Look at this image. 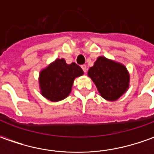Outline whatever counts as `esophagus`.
I'll return each mask as SVG.
<instances>
[{
  "mask_svg": "<svg viewBox=\"0 0 154 154\" xmlns=\"http://www.w3.org/2000/svg\"><path fill=\"white\" fill-rule=\"evenodd\" d=\"M82 69H83V71H84V72H87V66L85 65V64H83V65H82Z\"/></svg>",
  "mask_w": 154,
  "mask_h": 154,
  "instance_id": "obj_1",
  "label": "esophagus"
}]
</instances>
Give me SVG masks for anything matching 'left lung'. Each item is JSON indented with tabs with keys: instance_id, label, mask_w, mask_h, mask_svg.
<instances>
[{
	"instance_id": "8db88e82",
	"label": "left lung",
	"mask_w": 154,
	"mask_h": 154,
	"mask_svg": "<svg viewBox=\"0 0 154 154\" xmlns=\"http://www.w3.org/2000/svg\"><path fill=\"white\" fill-rule=\"evenodd\" d=\"M88 76L100 95L107 101L118 100L129 88L130 75L125 65L105 56H98L88 70Z\"/></svg>"
}]
</instances>
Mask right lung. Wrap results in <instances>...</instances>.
Instances as JSON below:
<instances>
[{
    "instance_id": "right-lung-1",
    "label": "right lung",
    "mask_w": 154,
    "mask_h": 154,
    "mask_svg": "<svg viewBox=\"0 0 154 154\" xmlns=\"http://www.w3.org/2000/svg\"><path fill=\"white\" fill-rule=\"evenodd\" d=\"M83 74L82 68L74 62L68 64L64 59H56L39 72L40 94L51 102L63 100L70 94L75 78Z\"/></svg>"
}]
</instances>
